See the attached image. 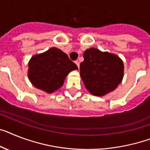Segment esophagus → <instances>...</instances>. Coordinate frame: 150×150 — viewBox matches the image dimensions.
Listing matches in <instances>:
<instances>
[{
    "label": "esophagus",
    "mask_w": 150,
    "mask_h": 150,
    "mask_svg": "<svg viewBox=\"0 0 150 150\" xmlns=\"http://www.w3.org/2000/svg\"><path fill=\"white\" fill-rule=\"evenodd\" d=\"M75 64H76V66L79 68V67H80V63H79V61H78V60H76V61H75Z\"/></svg>",
    "instance_id": "obj_1"
}]
</instances>
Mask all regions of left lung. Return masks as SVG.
Returning <instances> with one entry per match:
<instances>
[{
  "instance_id": "obj_1",
  "label": "left lung",
  "mask_w": 150,
  "mask_h": 150,
  "mask_svg": "<svg viewBox=\"0 0 150 150\" xmlns=\"http://www.w3.org/2000/svg\"><path fill=\"white\" fill-rule=\"evenodd\" d=\"M83 58L80 75L91 94L104 96L122 82L124 66L117 55L92 47L84 51Z\"/></svg>"
}]
</instances>
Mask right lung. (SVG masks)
Wrapping results in <instances>:
<instances>
[{
  "label": "right lung",
  "instance_id": "right-lung-1",
  "mask_svg": "<svg viewBox=\"0 0 150 150\" xmlns=\"http://www.w3.org/2000/svg\"><path fill=\"white\" fill-rule=\"evenodd\" d=\"M28 67L30 81L36 88L48 93L60 88L68 74L78 69L69 57L57 47L33 56Z\"/></svg>",
  "mask_w": 150,
  "mask_h": 150
}]
</instances>
